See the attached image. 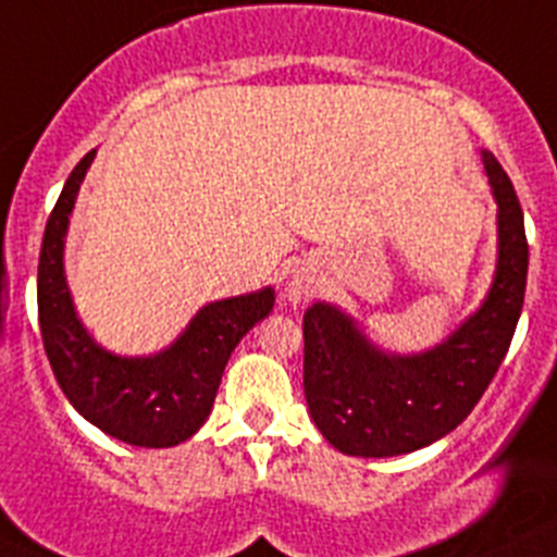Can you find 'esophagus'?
<instances>
[{
    "label": "esophagus",
    "mask_w": 557,
    "mask_h": 557,
    "mask_svg": "<svg viewBox=\"0 0 557 557\" xmlns=\"http://www.w3.org/2000/svg\"><path fill=\"white\" fill-rule=\"evenodd\" d=\"M311 295H314V282L311 278H306V275H300V278H295L293 284H289V300H309Z\"/></svg>",
    "instance_id": "34e87169"
}]
</instances>
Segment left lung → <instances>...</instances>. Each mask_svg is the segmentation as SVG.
Returning <instances> with one entry per match:
<instances>
[{
    "label": "left lung",
    "mask_w": 557,
    "mask_h": 557,
    "mask_svg": "<svg viewBox=\"0 0 557 557\" xmlns=\"http://www.w3.org/2000/svg\"><path fill=\"white\" fill-rule=\"evenodd\" d=\"M497 199V273L484 306L441 347L412 358L374 349L349 317L314 304L304 314V391L317 429L349 457H399L454 432L506 358L528 282L520 199L484 152Z\"/></svg>",
    "instance_id": "1"
}]
</instances>
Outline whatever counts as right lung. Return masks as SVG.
<instances>
[{"mask_svg": "<svg viewBox=\"0 0 557 557\" xmlns=\"http://www.w3.org/2000/svg\"><path fill=\"white\" fill-rule=\"evenodd\" d=\"M92 158L89 150L76 163L46 221L37 264L46 355L60 388L89 423L131 446H177L208 421L232 349L270 314L273 289L205 306L188 331L152 358H116L100 349L76 320L62 273L67 215Z\"/></svg>", "mask_w": 557, "mask_h": 557, "instance_id": "obj_1", "label": "right lung"}]
</instances>
